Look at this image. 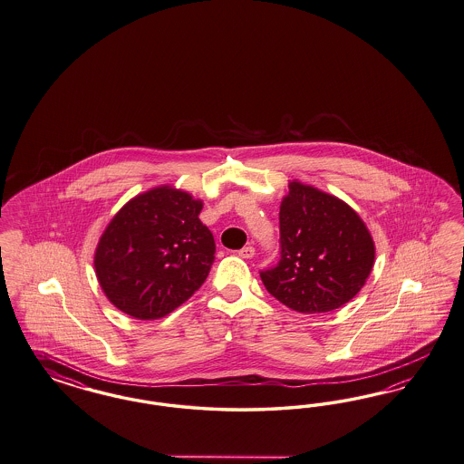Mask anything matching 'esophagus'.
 Returning a JSON list of instances; mask_svg holds the SVG:
<instances>
[{
	"mask_svg": "<svg viewBox=\"0 0 464 464\" xmlns=\"http://www.w3.org/2000/svg\"><path fill=\"white\" fill-rule=\"evenodd\" d=\"M238 256L241 258H252V256H256V248L254 246H243L240 252H238Z\"/></svg>",
	"mask_w": 464,
	"mask_h": 464,
	"instance_id": "34e87169",
	"label": "esophagus"
}]
</instances>
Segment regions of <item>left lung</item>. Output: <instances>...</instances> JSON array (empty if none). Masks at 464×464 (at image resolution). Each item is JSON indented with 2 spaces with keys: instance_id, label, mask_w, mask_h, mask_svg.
<instances>
[{
  "instance_id": "1",
  "label": "left lung",
  "mask_w": 464,
  "mask_h": 464,
  "mask_svg": "<svg viewBox=\"0 0 464 464\" xmlns=\"http://www.w3.org/2000/svg\"><path fill=\"white\" fill-rule=\"evenodd\" d=\"M281 258L260 277L276 300L302 314H325L363 288L375 246L346 202L300 181L279 210Z\"/></svg>"
}]
</instances>
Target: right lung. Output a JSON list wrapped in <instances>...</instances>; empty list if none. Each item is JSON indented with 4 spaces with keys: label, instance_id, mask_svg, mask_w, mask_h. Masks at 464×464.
Masks as SVG:
<instances>
[{
    "label": "right lung",
    "instance_id": "obj_1",
    "mask_svg": "<svg viewBox=\"0 0 464 464\" xmlns=\"http://www.w3.org/2000/svg\"><path fill=\"white\" fill-rule=\"evenodd\" d=\"M190 193L158 187L131 198L108 224L94 256L99 285L118 310L160 319L208 279L216 243Z\"/></svg>",
    "mask_w": 464,
    "mask_h": 464
}]
</instances>
